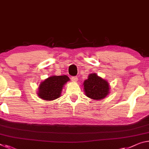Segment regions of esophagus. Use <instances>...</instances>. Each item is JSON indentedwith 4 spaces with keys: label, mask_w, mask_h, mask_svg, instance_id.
<instances>
[{
    "label": "esophagus",
    "mask_w": 149,
    "mask_h": 149,
    "mask_svg": "<svg viewBox=\"0 0 149 149\" xmlns=\"http://www.w3.org/2000/svg\"><path fill=\"white\" fill-rule=\"evenodd\" d=\"M71 79H72V81H74V82H76L77 81V77L74 76V77H71Z\"/></svg>",
    "instance_id": "esophagus-1"
}]
</instances>
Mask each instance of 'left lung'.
Segmentation results:
<instances>
[{
  "label": "left lung",
  "instance_id": "left-lung-1",
  "mask_svg": "<svg viewBox=\"0 0 149 149\" xmlns=\"http://www.w3.org/2000/svg\"><path fill=\"white\" fill-rule=\"evenodd\" d=\"M84 85L85 95L92 99H102L109 93L108 83L95 74H90Z\"/></svg>",
  "mask_w": 149,
  "mask_h": 149
}]
</instances>
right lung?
Here are the masks:
<instances>
[{"label": "right lung", "instance_id": "obj_1", "mask_svg": "<svg viewBox=\"0 0 149 149\" xmlns=\"http://www.w3.org/2000/svg\"><path fill=\"white\" fill-rule=\"evenodd\" d=\"M69 80L70 78L67 75H52L40 84L38 95L43 100L56 99L60 96L64 85Z\"/></svg>", "mask_w": 149, "mask_h": 149}]
</instances>
